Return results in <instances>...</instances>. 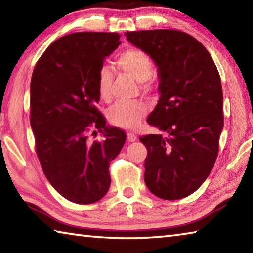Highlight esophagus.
I'll return each mask as SVG.
<instances>
[{"instance_id": "34e87169", "label": "esophagus", "mask_w": 253, "mask_h": 253, "mask_svg": "<svg viewBox=\"0 0 253 253\" xmlns=\"http://www.w3.org/2000/svg\"><path fill=\"white\" fill-rule=\"evenodd\" d=\"M127 140L129 141V142L136 141L137 140V136L135 134H132V132H128V134H127Z\"/></svg>"}]
</instances>
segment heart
I'll return each instance as SVG.
<instances>
[{
	"label": "heart",
	"mask_w": 253,
	"mask_h": 253,
	"mask_svg": "<svg viewBox=\"0 0 253 253\" xmlns=\"http://www.w3.org/2000/svg\"><path fill=\"white\" fill-rule=\"evenodd\" d=\"M116 65L122 72L129 75L135 81L139 82L142 91L153 89V82L149 77L153 74L154 62L145 50L139 48H128L124 50L116 59ZM114 74L111 67L100 66L97 74V89L100 99L109 102L112 97V85ZM148 107L144 102L132 100V102H118L109 108L107 117L109 123L114 126L135 129L146 116Z\"/></svg>",
	"instance_id": "obj_1"
}]
</instances>
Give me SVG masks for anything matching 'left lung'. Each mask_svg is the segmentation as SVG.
Listing matches in <instances>:
<instances>
[{"label": "left lung", "instance_id": "8db88e82", "mask_svg": "<svg viewBox=\"0 0 253 253\" xmlns=\"http://www.w3.org/2000/svg\"><path fill=\"white\" fill-rule=\"evenodd\" d=\"M158 66L160 98L147 118L163 135H146L145 182L166 200L191 195L209 176L223 128L221 80L212 57L194 36L177 30L125 33Z\"/></svg>", "mask_w": 253, "mask_h": 253}]
</instances>
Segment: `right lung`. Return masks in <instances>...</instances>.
<instances>
[{"label":"right lung","mask_w":253,"mask_h":253,"mask_svg":"<svg viewBox=\"0 0 253 253\" xmlns=\"http://www.w3.org/2000/svg\"><path fill=\"white\" fill-rule=\"evenodd\" d=\"M119 39L118 33L105 32L62 36L32 74L30 122L36 155L54 189L75 204H93L107 194L109 163L126 140L124 130L106 126L97 108L98 70ZM96 130L104 132V141L89 140Z\"/></svg>","instance_id":"right-lung-1"}]
</instances>
